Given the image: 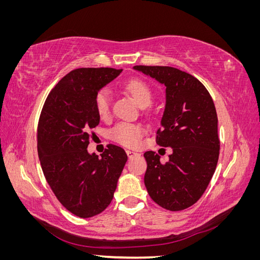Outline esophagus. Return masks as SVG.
I'll list each match as a JSON object with an SVG mask.
<instances>
[{
    "instance_id": "1",
    "label": "esophagus",
    "mask_w": 260,
    "mask_h": 260,
    "mask_svg": "<svg viewBox=\"0 0 260 260\" xmlns=\"http://www.w3.org/2000/svg\"><path fill=\"white\" fill-rule=\"evenodd\" d=\"M127 155L129 158H133V157H137V156H140L139 153H136V152H132V151H127Z\"/></svg>"
}]
</instances>
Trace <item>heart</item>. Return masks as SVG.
<instances>
[{
    "label": "heart",
    "instance_id": "1",
    "mask_svg": "<svg viewBox=\"0 0 260 260\" xmlns=\"http://www.w3.org/2000/svg\"><path fill=\"white\" fill-rule=\"evenodd\" d=\"M124 90L135 99L141 107H147L153 101V93L144 80L131 79L124 84ZM111 92L108 89H101L95 95L94 104L100 117H106L111 111ZM144 135V130L139 124L118 123L111 131V138L117 143L128 147H135L139 144L141 138Z\"/></svg>",
    "mask_w": 260,
    "mask_h": 260
}]
</instances>
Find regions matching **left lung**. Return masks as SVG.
<instances>
[{
    "mask_svg": "<svg viewBox=\"0 0 260 260\" xmlns=\"http://www.w3.org/2000/svg\"><path fill=\"white\" fill-rule=\"evenodd\" d=\"M166 86V105L156 143L171 147L160 164L153 151L144 153V183L151 199L165 209L183 210L198 202L214 176L219 157L218 118L214 101L192 75L168 66H135Z\"/></svg>",
    "mask_w": 260,
    "mask_h": 260,
    "instance_id": "left-lung-1",
    "label": "left lung"
}]
</instances>
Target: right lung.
I'll list each match as a JSON object with an SVG mask.
<instances>
[{
	"label": "right lung",
	"mask_w": 260,
	"mask_h": 260,
	"mask_svg": "<svg viewBox=\"0 0 260 260\" xmlns=\"http://www.w3.org/2000/svg\"><path fill=\"white\" fill-rule=\"evenodd\" d=\"M122 69L78 68L54 86L38 124V154L44 177L72 214L90 218L111 204L128 156L108 144L102 154L88 152L91 130L100 123L96 93Z\"/></svg>",
	"instance_id": "add662e5"
}]
</instances>
